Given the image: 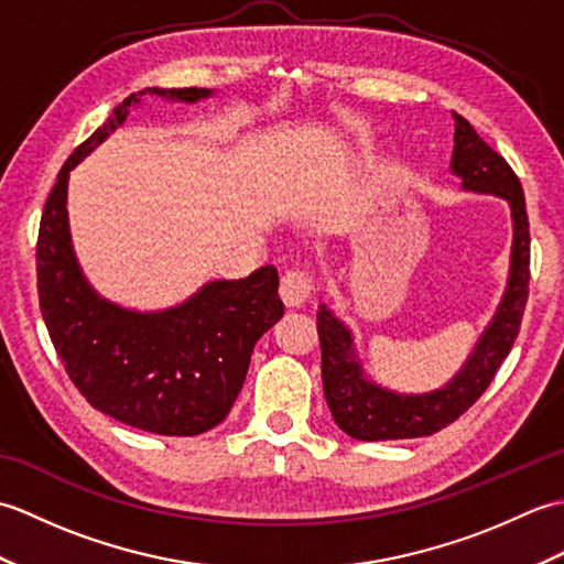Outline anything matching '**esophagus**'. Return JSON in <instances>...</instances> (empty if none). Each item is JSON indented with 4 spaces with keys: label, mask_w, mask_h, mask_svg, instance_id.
Wrapping results in <instances>:
<instances>
[{
    "label": "esophagus",
    "mask_w": 564,
    "mask_h": 564,
    "mask_svg": "<svg viewBox=\"0 0 564 564\" xmlns=\"http://www.w3.org/2000/svg\"><path fill=\"white\" fill-rule=\"evenodd\" d=\"M315 293L313 275L303 269H291L281 275V297L285 305L301 307L305 305Z\"/></svg>",
    "instance_id": "obj_1"
}]
</instances>
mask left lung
Returning <instances> with one entry per match:
<instances>
[{
	"label": "left lung",
	"mask_w": 564,
	"mask_h": 564,
	"mask_svg": "<svg viewBox=\"0 0 564 564\" xmlns=\"http://www.w3.org/2000/svg\"><path fill=\"white\" fill-rule=\"evenodd\" d=\"M453 121L451 172L463 178L465 191L499 196L511 208L513 242L507 291L465 366L446 386L424 394L392 392L368 380L354 351L351 329L334 317L327 305H319L322 388L334 422L358 441L419 438L446 429L480 400L519 337L531 281V235L523 188L507 160L489 148L463 116L453 111Z\"/></svg>",
	"instance_id": "8db88e82"
}]
</instances>
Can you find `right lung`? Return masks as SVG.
<instances>
[{"instance_id": "obj_1", "label": "right lung", "mask_w": 564, "mask_h": 564, "mask_svg": "<svg viewBox=\"0 0 564 564\" xmlns=\"http://www.w3.org/2000/svg\"><path fill=\"white\" fill-rule=\"evenodd\" d=\"M142 94L194 104L210 89H142L118 104L69 154L45 200L35 271L47 334L75 388L118 422L162 436H196L232 410L263 332L283 315L279 271L261 267L239 281H210L186 303L135 313L91 289L72 249L69 172L99 148Z\"/></svg>"}]
</instances>
